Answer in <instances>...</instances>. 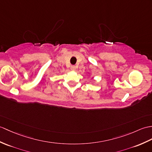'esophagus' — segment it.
<instances>
[{
	"label": "esophagus",
	"mask_w": 152,
	"mask_h": 152,
	"mask_svg": "<svg viewBox=\"0 0 152 152\" xmlns=\"http://www.w3.org/2000/svg\"><path fill=\"white\" fill-rule=\"evenodd\" d=\"M77 69V66L76 65H71L70 66V69L72 70H76Z\"/></svg>",
	"instance_id": "esophagus-1"
}]
</instances>
